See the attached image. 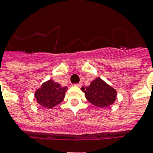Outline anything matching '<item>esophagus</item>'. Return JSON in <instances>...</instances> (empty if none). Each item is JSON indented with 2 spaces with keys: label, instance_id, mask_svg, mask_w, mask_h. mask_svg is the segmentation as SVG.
<instances>
[{
  "label": "esophagus",
  "instance_id": "esophagus-1",
  "mask_svg": "<svg viewBox=\"0 0 153 153\" xmlns=\"http://www.w3.org/2000/svg\"><path fill=\"white\" fill-rule=\"evenodd\" d=\"M74 86H77V87H81L82 86V84L81 83V82H79V83H77V84H74Z\"/></svg>",
  "mask_w": 153,
  "mask_h": 153
}]
</instances>
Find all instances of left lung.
<instances>
[{
    "label": "left lung",
    "mask_w": 153,
    "mask_h": 153,
    "mask_svg": "<svg viewBox=\"0 0 153 153\" xmlns=\"http://www.w3.org/2000/svg\"><path fill=\"white\" fill-rule=\"evenodd\" d=\"M81 90L87 101L100 108L111 105L117 99L116 90L99 77L91 82L90 86L82 87Z\"/></svg>",
    "instance_id": "left-lung-1"
}]
</instances>
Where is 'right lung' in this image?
<instances>
[{"mask_svg": "<svg viewBox=\"0 0 153 153\" xmlns=\"http://www.w3.org/2000/svg\"><path fill=\"white\" fill-rule=\"evenodd\" d=\"M67 91V86H62L52 79H49L35 91L34 97L40 106L51 109L63 101Z\"/></svg>", "mask_w": 153, "mask_h": 153, "instance_id": "right-lung-1", "label": "right lung"}]
</instances>
